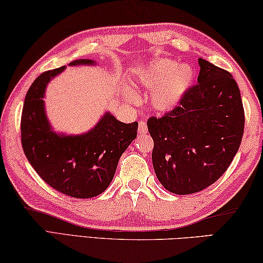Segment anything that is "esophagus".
Segmentation results:
<instances>
[{"mask_svg": "<svg viewBox=\"0 0 263 263\" xmlns=\"http://www.w3.org/2000/svg\"><path fill=\"white\" fill-rule=\"evenodd\" d=\"M138 133H139V135H145V133H147V125L145 122L139 123V126H138Z\"/></svg>", "mask_w": 263, "mask_h": 263, "instance_id": "1", "label": "esophagus"}]
</instances>
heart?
I'll list each match as a JSON object with an SVG mask.
<instances>
[{"label": "heart", "mask_w": 263, "mask_h": 263, "mask_svg": "<svg viewBox=\"0 0 263 263\" xmlns=\"http://www.w3.org/2000/svg\"><path fill=\"white\" fill-rule=\"evenodd\" d=\"M138 83L152 89L151 102L160 112H169L185 98L195 79V70L169 59H159L138 71Z\"/></svg>", "instance_id": "1"}]
</instances>
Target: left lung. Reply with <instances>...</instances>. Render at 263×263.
I'll return each mask as SVG.
<instances>
[{
    "label": "left lung",
    "mask_w": 263,
    "mask_h": 263,
    "mask_svg": "<svg viewBox=\"0 0 263 263\" xmlns=\"http://www.w3.org/2000/svg\"><path fill=\"white\" fill-rule=\"evenodd\" d=\"M198 84L178 107L147 126L155 175L171 193L202 191L226 173L239 149L245 116L231 73L199 59Z\"/></svg>",
    "instance_id": "left-lung-1"
}]
</instances>
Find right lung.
Masks as SVG:
<instances>
[{"mask_svg": "<svg viewBox=\"0 0 263 263\" xmlns=\"http://www.w3.org/2000/svg\"><path fill=\"white\" fill-rule=\"evenodd\" d=\"M97 64L80 59L69 65ZM65 68L46 71L28 88L22 112V145L33 169L52 189L72 198H93L110 185L119 159L136 139L138 122L122 123L107 111L82 135L54 131L44 99L47 86Z\"/></svg>", "mask_w": 263, "mask_h": 263, "instance_id": "1", "label": "right lung"}]
</instances>
